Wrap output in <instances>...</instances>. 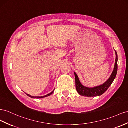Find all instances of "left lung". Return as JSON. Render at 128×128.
Listing matches in <instances>:
<instances>
[{
  "instance_id": "obj_1",
  "label": "left lung",
  "mask_w": 128,
  "mask_h": 128,
  "mask_svg": "<svg viewBox=\"0 0 128 128\" xmlns=\"http://www.w3.org/2000/svg\"><path fill=\"white\" fill-rule=\"evenodd\" d=\"M116 53V60L115 64L114 70L109 79L103 84L95 87L93 88H89L85 87L83 86L79 80L78 78L76 72H74L75 78V85L76 89L79 94L83 96H87V97H94L102 95L104 93L107 89L109 88L114 80H115L117 72V61H118V56H117V52L115 51Z\"/></svg>"
}]
</instances>
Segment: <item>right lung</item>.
<instances>
[{
	"mask_svg": "<svg viewBox=\"0 0 128 128\" xmlns=\"http://www.w3.org/2000/svg\"><path fill=\"white\" fill-rule=\"evenodd\" d=\"M54 91V90H53V91L52 92L50 93V94H47V95H45V96H30V95H29V94H27V96H28L29 97H30V98H46V97H47V96H50V95H52V94H53Z\"/></svg>",
	"mask_w": 128,
	"mask_h": 128,
	"instance_id": "add662e5",
	"label": "right lung"
}]
</instances>
